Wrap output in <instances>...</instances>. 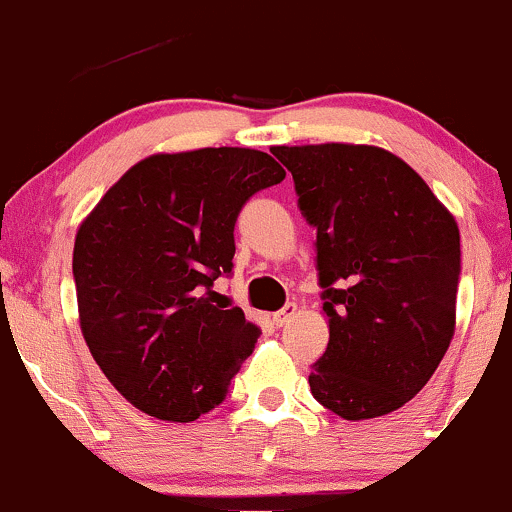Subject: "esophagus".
I'll use <instances>...</instances> for the list:
<instances>
[{
  "instance_id": "esophagus-1",
  "label": "esophagus",
  "mask_w": 512,
  "mask_h": 512,
  "mask_svg": "<svg viewBox=\"0 0 512 512\" xmlns=\"http://www.w3.org/2000/svg\"><path fill=\"white\" fill-rule=\"evenodd\" d=\"M296 313H298V305H296V303H286L284 308L276 310V313H274V325H276V327L289 325L293 317H296Z\"/></svg>"
}]
</instances>
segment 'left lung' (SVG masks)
<instances>
[{
    "instance_id": "left-lung-1",
    "label": "left lung",
    "mask_w": 512,
    "mask_h": 512,
    "mask_svg": "<svg viewBox=\"0 0 512 512\" xmlns=\"http://www.w3.org/2000/svg\"><path fill=\"white\" fill-rule=\"evenodd\" d=\"M317 231L330 344L308 383L346 421L407 404L455 332L460 231L431 187L378 146H274Z\"/></svg>"
}]
</instances>
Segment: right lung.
<instances>
[{
	"instance_id": "add662e5",
	"label": "right lung",
	"mask_w": 512,
	"mask_h": 512,
	"mask_svg": "<svg viewBox=\"0 0 512 512\" xmlns=\"http://www.w3.org/2000/svg\"><path fill=\"white\" fill-rule=\"evenodd\" d=\"M286 170L255 149H197L139 161L79 226L81 332L115 390L144 414L187 424L226 399L257 330L216 305L245 202Z\"/></svg>"
}]
</instances>
